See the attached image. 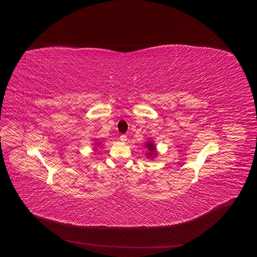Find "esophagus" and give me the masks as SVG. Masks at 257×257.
<instances>
[{"instance_id":"1","label":"esophagus","mask_w":257,"mask_h":257,"mask_svg":"<svg viewBox=\"0 0 257 257\" xmlns=\"http://www.w3.org/2000/svg\"><path fill=\"white\" fill-rule=\"evenodd\" d=\"M120 140H121L122 142H125V141L127 140V135H125V134H122V135L120 136Z\"/></svg>"}]
</instances>
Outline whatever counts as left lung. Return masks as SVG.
I'll return each mask as SVG.
<instances>
[{"mask_svg":"<svg viewBox=\"0 0 257 257\" xmlns=\"http://www.w3.org/2000/svg\"><path fill=\"white\" fill-rule=\"evenodd\" d=\"M146 148H148L149 150H150V153H149V156L150 157H152L153 155H156V148H155V145H154V143H152V142H149L148 144H146Z\"/></svg>","mask_w":257,"mask_h":257,"instance_id":"8db88e82","label":"left lung"}]
</instances>
